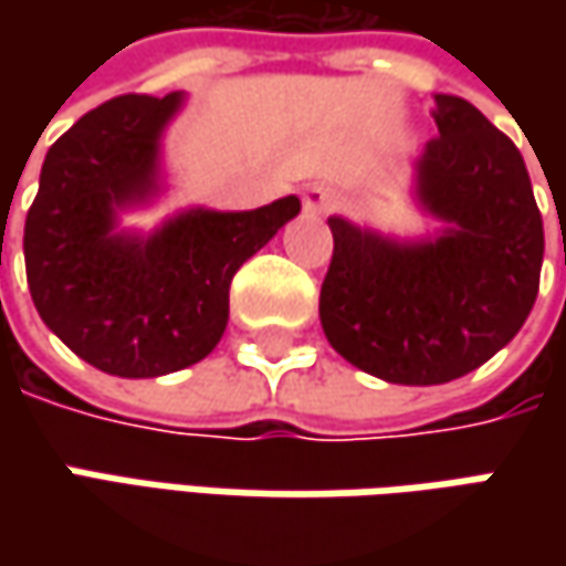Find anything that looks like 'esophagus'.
<instances>
[{
    "label": "esophagus",
    "instance_id": "34e87169",
    "mask_svg": "<svg viewBox=\"0 0 566 566\" xmlns=\"http://www.w3.org/2000/svg\"><path fill=\"white\" fill-rule=\"evenodd\" d=\"M334 205H337V195L324 186H308L302 195L305 213H327V210H334Z\"/></svg>",
    "mask_w": 566,
    "mask_h": 566
}]
</instances>
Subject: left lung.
I'll return each instance as SVG.
<instances>
[{
    "mask_svg": "<svg viewBox=\"0 0 566 566\" xmlns=\"http://www.w3.org/2000/svg\"><path fill=\"white\" fill-rule=\"evenodd\" d=\"M438 138L412 164L409 201L441 229L397 239L331 217L321 327L349 365L387 384H447L504 349L538 295L542 213L516 144L469 99L434 94Z\"/></svg>",
    "mask_w": 566,
    "mask_h": 566,
    "instance_id": "obj_1",
    "label": "left lung"
}]
</instances>
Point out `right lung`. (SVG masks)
<instances>
[{"label": "right lung", "mask_w": 566, "mask_h": 566, "mask_svg": "<svg viewBox=\"0 0 566 566\" xmlns=\"http://www.w3.org/2000/svg\"><path fill=\"white\" fill-rule=\"evenodd\" d=\"M186 94L106 99L50 147L24 223L28 286L43 324L116 378H160L213 353L229 283L302 210L286 195L258 210L188 207L154 232L125 210L164 195V135Z\"/></svg>", "instance_id": "1"}]
</instances>
